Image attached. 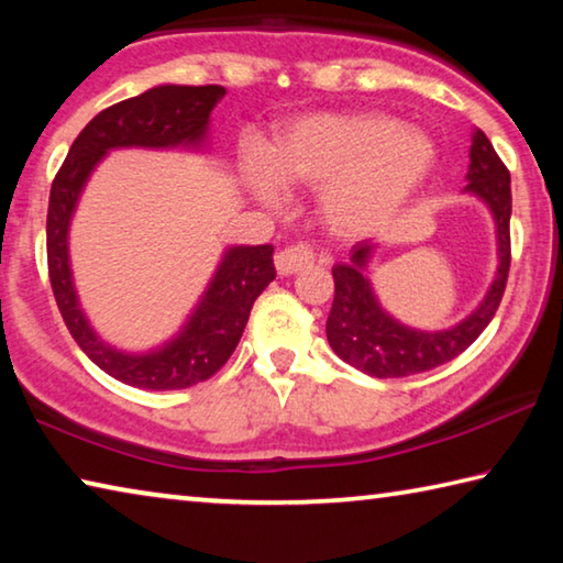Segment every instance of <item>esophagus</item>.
<instances>
[{"label":"esophagus","instance_id":"1","mask_svg":"<svg viewBox=\"0 0 563 563\" xmlns=\"http://www.w3.org/2000/svg\"><path fill=\"white\" fill-rule=\"evenodd\" d=\"M316 263V253H312L310 245H288L283 247V251L275 255V271L280 275H292L298 271L310 268V265Z\"/></svg>","mask_w":563,"mask_h":563}]
</instances>
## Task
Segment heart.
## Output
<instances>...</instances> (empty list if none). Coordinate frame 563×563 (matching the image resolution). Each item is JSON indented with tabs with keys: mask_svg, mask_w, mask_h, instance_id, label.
Wrapping results in <instances>:
<instances>
[{
	"mask_svg": "<svg viewBox=\"0 0 563 563\" xmlns=\"http://www.w3.org/2000/svg\"><path fill=\"white\" fill-rule=\"evenodd\" d=\"M437 164L424 131L377 111L312 113L283 129L265 154L245 148L241 176L268 206L285 186L320 188L318 208L335 235L357 238L393 223Z\"/></svg>",
	"mask_w": 563,
	"mask_h": 563,
	"instance_id": "b5f03b06",
	"label": "heart"
}]
</instances>
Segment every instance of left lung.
I'll use <instances>...</instances> for the list:
<instances>
[{"label":"left lung","instance_id":"obj_1","mask_svg":"<svg viewBox=\"0 0 563 563\" xmlns=\"http://www.w3.org/2000/svg\"><path fill=\"white\" fill-rule=\"evenodd\" d=\"M466 180H470L464 188L466 194L479 196L489 206L494 223H497L499 253L492 288L470 318L456 322L450 330L424 332L407 328L387 316L365 275L375 251V243L369 241L352 245L350 263H338L332 268L335 300H332L325 325L328 342L340 360H345L360 373L373 377H407L440 367L462 355L497 312L511 263V178L484 131H474L472 136Z\"/></svg>","mask_w":563,"mask_h":563}]
</instances>
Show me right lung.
<instances>
[{"label":"right lung","instance_id":"1","mask_svg":"<svg viewBox=\"0 0 563 563\" xmlns=\"http://www.w3.org/2000/svg\"><path fill=\"white\" fill-rule=\"evenodd\" d=\"M225 89L164 84L97 113L76 136L56 174L46 213V261L56 305L87 357L123 385L141 389H186L221 369L245 330L258 295L275 280L273 245L228 247L198 308L178 335L158 350L133 355L103 342L91 330L76 298L69 265V223L91 170L111 148H198L208 119Z\"/></svg>","mask_w":563,"mask_h":563}]
</instances>
